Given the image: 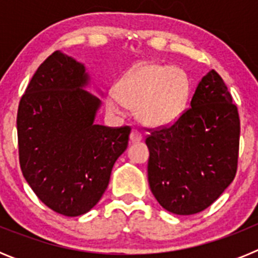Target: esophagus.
<instances>
[{
    "instance_id": "esophagus-1",
    "label": "esophagus",
    "mask_w": 258,
    "mask_h": 258,
    "mask_svg": "<svg viewBox=\"0 0 258 258\" xmlns=\"http://www.w3.org/2000/svg\"><path fill=\"white\" fill-rule=\"evenodd\" d=\"M142 134L140 133V132H137V131H132L131 133V141L132 142H141L142 141Z\"/></svg>"
}]
</instances>
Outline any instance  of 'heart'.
I'll list each match as a JSON object with an SVG mask.
<instances>
[{
  "instance_id": "b5f03b06",
  "label": "heart",
  "mask_w": 258,
  "mask_h": 258,
  "mask_svg": "<svg viewBox=\"0 0 258 258\" xmlns=\"http://www.w3.org/2000/svg\"><path fill=\"white\" fill-rule=\"evenodd\" d=\"M190 94V80L182 68L156 61H143L127 71L116 92H109L106 107L122 116L137 108V117L152 127L168 126L184 112Z\"/></svg>"
}]
</instances>
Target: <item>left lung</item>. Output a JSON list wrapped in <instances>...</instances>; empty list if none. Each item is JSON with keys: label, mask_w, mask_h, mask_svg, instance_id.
<instances>
[{"label": "left lung", "mask_w": 258, "mask_h": 258, "mask_svg": "<svg viewBox=\"0 0 258 258\" xmlns=\"http://www.w3.org/2000/svg\"><path fill=\"white\" fill-rule=\"evenodd\" d=\"M239 136L238 108L211 70L198 84L190 108L146 138L149 183L159 204L179 216L208 208L234 181Z\"/></svg>", "instance_id": "obj_1"}]
</instances>
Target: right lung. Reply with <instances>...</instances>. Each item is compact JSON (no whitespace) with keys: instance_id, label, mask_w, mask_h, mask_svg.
Returning <instances> with one entry per match:
<instances>
[{"instance_id":"right-lung-1","label":"right lung","mask_w":258,"mask_h":258,"mask_svg":"<svg viewBox=\"0 0 258 258\" xmlns=\"http://www.w3.org/2000/svg\"><path fill=\"white\" fill-rule=\"evenodd\" d=\"M85 66L55 51L37 68L18 108L19 161L38 199L76 217L101 200L131 127L95 124L101 99L85 90Z\"/></svg>"}]
</instances>
